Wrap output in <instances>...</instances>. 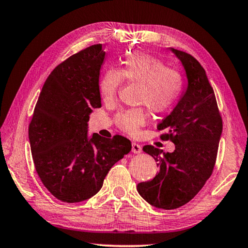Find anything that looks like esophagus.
I'll use <instances>...</instances> for the list:
<instances>
[{
	"mask_svg": "<svg viewBox=\"0 0 248 248\" xmlns=\"http://www.w3.org/2000/svg\"><path fill=\"white\" fill-rule=\"evenodd\" d=\"M131 151H132V153H136V154H138V153H141V151H142V146H141L140 144L136 143V142H132V148H131Z\"/></svg>",
	"mask_w": 248,
	"mask_h": 248,
	"instance_id": "obj_1",
	"label": "esophagus"
}]
</instances>
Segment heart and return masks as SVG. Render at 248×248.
Listing matches in <instances>:
<instances>
[{"instance_id": "obj_1", "label": "heart", "mask_w": 248, "mask_h": 248, "mask_svg": "<svg viewBox=\"0 0 248 248\" xmlns=\"http://www.w3.org/2000/svg\"><path fill=\"white\" fill-rule=\"evenodd\" d=\"M124 79L142 84L141 103L148 105L155 112L169 110L183 90V78L179 72L167 68L159 59L145 53H132L125 59L120 70L111 69L104 74L99 82L103 100H114ZM148 115L143 109L123 110L116 117L117 124L132 136L139 133Z\"/></svg>"}]
</instances>
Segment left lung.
<instances>
[{"label":"left lung","mask_w":248,"mask_h":248,"mask_svg":"<svg viewBox=\"0 0 248 248\" xmlns=\"http://www.w3.org/2000/svg\"><path fill=\"white\" fill-rule=\"evenodd\" d=\"M186 71L187 89L173 111L158 124L166 130L162 138L175 144L174 152L153 145L143 146L157 162L159 170L152 180L138 184L146 202L164 210L177 209L194 198L212 174L222 134V118L212 86L196 59L170 48Z\"/></svg>","instance_id":"8db88e82"}]
</instances>
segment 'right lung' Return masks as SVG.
Instances as JSON below:
<instances>
[{
    "label": "right lung",
    "instance_id": "1",
    "mask_svg": "<svg viewBox=\"0 0 248 248\" xmlns=\"http://www.w3.org/2000/svg\"><path fill=\"white\" fill-rule=\"evenodd\" d=\"M105 52L94 45L56 66L37 100L28 136L37 174L63 202L97 194L109 170L131 151L123 136L89 137L91 112L102 107L99 71Z\"/></svg>",
    "mask_w": 248,
    "mask_h": 248
}]
</instances>
